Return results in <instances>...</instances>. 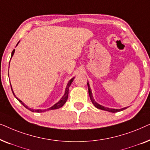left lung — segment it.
I'll return each instance as SVG.
<instances>
[{"instance_id":"8db88e82","label":"left lung","mask_w":150,"mask_h":150,"mask_svg":"<svg viewBox=\"0 0 150 150\" xmlns=\"http://www.w3.org/2000/svg\"><path fill=\"white\" fill-rule=\"evenodd\" d=\"M87 86H88V89H89V95L90 99H91L92 103L93 104V105L95 106L97 108H99V109L104 110H106V111L111 112H119V111H122V110L127 108V107L121 108V109H115V108H109L105 107V106H103L100 105V104H98L97 102H96L95 100H94V99H93V96H92L91 89V88H90V86H89V83H87Z\"/></svg>"}]
</instances>
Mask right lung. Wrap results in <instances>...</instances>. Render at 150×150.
Masks as SVG:
<instances>
[{
  "instance_id": "right-lung-1",
  "label": "right lung",
  "mask_w": 150,
  "mask_h": 150,
  "mask_svg": "<svg viewBox=\"0 0 150 150\" xmlns=\"http://www.w3.org/2000/svg\"><path fill=\"white\" fill-rule=\"evenodd\" d=\"M19 43V42H18ZM18 43L17 44V45L18 44ZM17 45H16V46H17ZM14 52H15V49H14V50L12 51V52H11V59L12 58V57H13V54H14ZM74 78H72V79H71L70 81H69V82H68V83H67V87H66V89H65V94L64 95H63V96L62 98H61V100H59V101L57 102V103H56L54 104V105H53L52 107H50V108H48V109H47V110H54V109H57V108H61V107H62V106L64 105V104L65 103V102H66V101H67V98H68V93H69V86L71 85V83H72L73 82V81H74ZM10 85H11V84H10ZM11 91H12V92H13V96H15L16 97V99H17L18 101H19L20 103H21L22 105H23L24 107H25L26 108H27V109H28L29 110H30V111H32V112H44V111H46V110H40V109H37V110H35V109H33V108H29V107H28L26 105H25V104H24L23 102H22L21 100H20V99H18V98L16 97V95L15 94H14V93H13V89H12V87H11Z\"/></svg>"
}]
</instances>
